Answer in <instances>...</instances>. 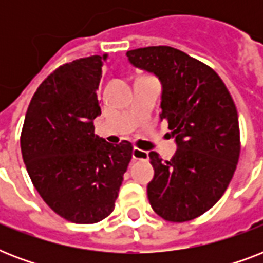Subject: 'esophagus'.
I'll list each match as a JSON object with an SVG mask.
<instances>
[{
	"mask_svg": "<svg viewBox=\"0 0 263 263\" xmlns=\"http://www.w3.org/2000/svg\"><path fill=\"white\" fill-rule=\"evenodd\" d=\"M132 158H134V160H147L148 153L142 150V148L134 147L132 148Z\"/></svg>",
	"mask_w": 263,
	"mask_h": 263,
	"instance_id": "34e87169",
	"label": "esophagus"
}]
</instances>
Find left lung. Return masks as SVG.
<instances>
[{
  "label": "left lung",
  "instance_id": "obj_1",
  "mask_svg": "<svg viewBox=\"0 0 263 263\" xmlns=\"http://www.w3.org/2000/svg\"><path fill=\"white\" fill-rule=\"evenodd\" d=\"M134 67L162 86L161 120H168L177 152L162 162L148 154L154 177L147 184L153 210L164 220H194L218 202L240 154L239 117L221 78L206 64L171 46L127 51Z\"/></svg>",
  "mask_w": 263,
  "mask_h": 263
}]
</instances>
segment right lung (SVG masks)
Listing matches in <instances>:
<instances>
[{"label":"right lung","mask_w":263,"mask_h":263,"mask_svg":"<svg viewBox=\"0 0 263 263\" xmlns=\"http://www.w3.org/2000/svg\"><path fill=\"white\" fill-rule=\"evenodd\" d=\"M64 64L39 86L27 109L20 146L31 181L47 206L76 224L113 212L132 144L107 143L94 134L101 115L97 90L102 60Z\"/></svg>","instance_id":"add662e5"}]
</instances>
